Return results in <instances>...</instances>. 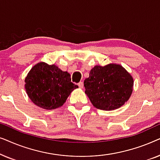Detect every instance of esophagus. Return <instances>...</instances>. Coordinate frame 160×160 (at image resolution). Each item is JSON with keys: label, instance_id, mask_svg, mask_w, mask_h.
<instances>
[{"label": "esophagus", "instance_id": "esophagus-1", "mask_svg": "<svg viewBox=\"0 0 160 160\" xmlns=\"http://www.w3.org/2000/svg\"><path fill=\"white\" fill-rule=\"evenodd\" d=\"M78 87H79V88H81V89H82L83 87H84V84H83L82 82H80L78 84Z\"/></svg>", "mask_w": 160, "mask_h": 160}]
</instances>
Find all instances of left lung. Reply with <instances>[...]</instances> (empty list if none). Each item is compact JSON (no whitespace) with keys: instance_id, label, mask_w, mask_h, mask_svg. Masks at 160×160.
Segmentation results:
<instances>
[{"instance_id":"obj_1","label":"left lung","mask_w":160,"mask_h":160,"mask_svg":"<svg viewBox=\"0 0 160 160\" xmlns=\"http://www.w3.org/2000/svg\"><path fill=\"white\" fill-rule=\"evenodd\" d=\"M84 84L85 94L96 108L113 111L130 99L134 80L121 65L110 63L105 66L95 65Z\"/></svg>"}]
</instances>
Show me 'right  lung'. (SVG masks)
<instances>
[{"mask_svg": "<svg viewBox=\"0 0 160 160\" xmlns=\"http://www.w3.org/2000/svg\"><path fill=\"white\" fill-rule=\"evenodd\" d=\"M25 88L30 100L46 110H54L65 103L77 85L71 82V75L53 65L37 63L28 72Z\"/></svg>", "mask_w": 160, "mask_h": 160, "instance_id": "add662e5", "label": "right lung"}]
</instances>
